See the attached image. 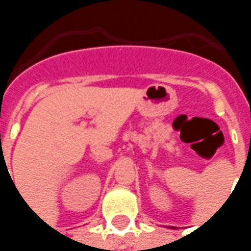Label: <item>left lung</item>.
Wrapping results in <instances>:
<instances>
[{
  "mask_svg": "<svg viewBox=\"0 0 251 251\" xmlns=\"http://www.w3.org/2000/svg\"><path fill=\"white\" fill-rule=\"evenodd\" d=\"M171 228H174V227H171Z\"/></svg>",
  "mask_w": 251,
  "mask_h": 251,
  "instance_id": "left-lung-1",
  "label": "left lung"
}]
</instances>
